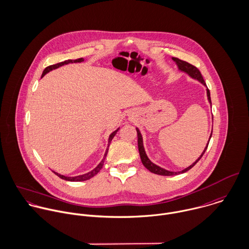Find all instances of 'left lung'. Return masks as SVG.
Here are the masks:
<instances>
[{"label": "left lung", "instance_id": "1", "mask_svg": "<svg viewBox=\"0 0 249 249\" xmlns=\"http://www.w3.org/2000/svg\"><path fill=\"white\" fill-rule=\"evenodd\" d=\"M172 59L177 63V65H178L179 71L186 72V73H187L188 75H190L192 78L199 80L202 84H204L205 86H207V84H206V82H205V80H204V78H203V76H202L201 71H200L195 66H193V65H191V64H189V63H187V62H185V61H182V60H180V59H178V58H176V57H173ZM207 95H208V100H209V102H210L211 105H212L211 93H210V90H209L208 88H207ZM136 130H137V133H138V146H139V152H140L141 160H142L143 166H144L148 171H150L151 173H153V174H155V175H159V176H176V175H179V174L186 173L187 171H189L190 169H192V168L199 162V160L203 157L204 153L206 152V150H207V148H208V146H209L210 140H211L212 135H213V132H212L211 137H210V140H209V142H208V143H207L206 148L204 149V151H203V153L201 154V156H200L192 165H190L189 167H187L186 169H184V170H182V171H180V172H171V171H167V170H165V169H163V168H161V167L155 165L154 163H152V162L148 159V157H147V155H146V153H145L144 147H143V142H142V134H141V132H140V130H139L138 128H136Z\"/></svg>", "mask_w": 249, "mask_h": 249}]
</instances>
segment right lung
<instances>
[{
    "mask_svg": "<svg viewBox=\"0 0 249 249\" xmlns=\"http://www.w3.org/2000/svg\"><path fill=\"white\" fill-rule=\"evenodd\" d=\"M83 61H84L83 58H79V59H75V60H71V59H70V60H66V61H64V62L57 63V64H55V65L48 66V67H46V68L44 69V71H43V72H42V74H41V77H43L44 74H46L48 71H52V70H54V69H57V68H59V67H61V66H64V65H67V64H70V63H80V62H83ZM118 130H119V128H118L117 130H115L114 132H112V133L109 135V138H108V144H107V150H106L105 156H104L103 160L101 161V163H100L93 171H91V172H89V173H87V174L81 175V176H77V177H65V176L60 175V174H58V173H55V172H53V173H54L56 176H58L60 178L64 179V180H68V181H84V180L90 179L91 178H93L94 176H96V175L101 171V169L103 168L105 159H106L107 154V151H108V146H109V144H110V142L112 141L113 137L116 135V133H117Z\"/></svg>",
    "mask_w": 249,
    "mask_h": 249,
    "instance_id": "obj_1",
    "label": "right lung"
}]
</instances>
